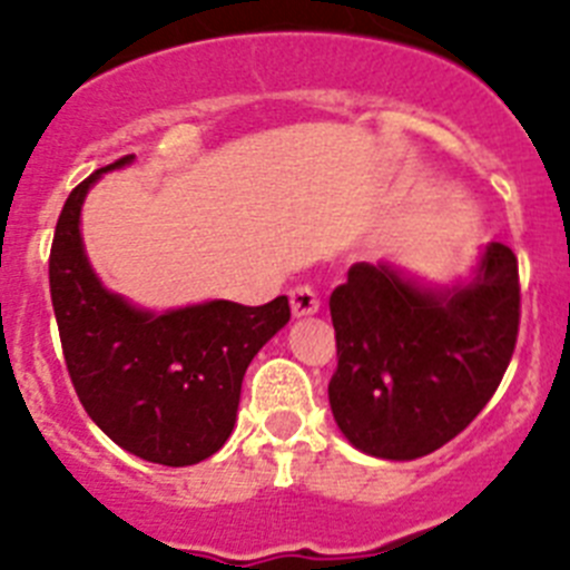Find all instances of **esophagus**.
<instances>
[{"label": "esophagus", "instance_id": "esophagus-1", "mask_svg": "<svg viewBox=\"0 0 570 570\" xmlns=\"http://www.w3.org/2000/svg\"><path fill=\"white\" fill-rule=\"evenodd\" d=\"M291 311H294V316L316 314L320 311V296H316V291L308 288V285H296L291 291Z\"/></svg>", "mask_w": 570, "mask_h": 570}]
</instances>
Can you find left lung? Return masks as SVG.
Returning <instances> with one entry per match:
<instances>
[{
	"mask_svg": "<svg viewBox=\"0 0 570 570\" xmlns=\"http://www.w3.org/2000/svg\"><path fill=\"white\" fill-rule=\"evenodd\" d=\"M334 420L380 460H416L465 431L500 387L520 334V265L491 242L476 276L428 291L387 262H356L331 294Z\"/></svg>",
	"mask_w": 570,
	"mask_h": 570,
	"instance_id": "8db88e82",
	"label": "left lung"
}]
</instances>
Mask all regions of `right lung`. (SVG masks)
<instances>
[{
    "instance_id": "right-lung-1",
    "label": "right lung",
    "mask_w": 570,
    "mask_h": 570,
    "mask_svg": "<svg viewBox=\"0 0 570 570\" xmlns=\"http://www.w3.org/2000/svg\"><path fill=\"white\" fill-rule=\"evenodd\" d=\"M122 156L70 190L50 245V302L65 365L88 416L139 460H208L234 431L242 376L291 320L288 296L248 308L228 299L150 314L102 288L79 234L85 194Z\"/></svg>"
}]
</instances>
